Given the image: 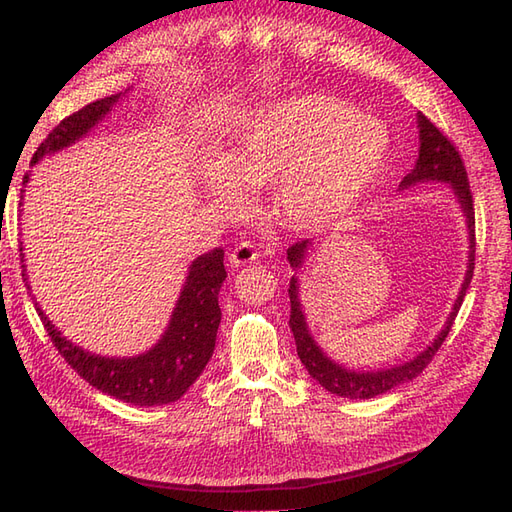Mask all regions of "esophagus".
I'll use <instances>...</instances> for the list:
<instances>
[{
  "label": "esophagus",
  "mask_w": 512,
  "mask_h": 512,
  "mask_svg": "<svg viewBox=\"0 0 512 512\" xmlns=\"http://www.w3.org/2000/svg\"><path fill=\"white\" fill-rule=\"evenodd\" d=\"M257 251L255 246L251 242H240L238 246L233 248L231 255H229V261L233 266H244V264H255L257 261Z\"/></svg>",
  "instance_id": "obj_1"
}]
</instances>
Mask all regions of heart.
Wrapping results in <instances>:
<instances>
[{
  "label": "heart",
  "instance_id": "b5f03b06",
  "mask_svg": "<svg viewBox=\"0 0 512 512\" xmlns=\"http://www.w3.org/2000/svg\"><path fill=\"white\" fill-rule=\"evenodd\" d=\"M389 134L350 103L294 95L259 110L229 166L209 160L201 186L220 212L242 214L244 188L277 183V209L296 231L316 233L348 216L385 168Z\"/></svg>",
  "mask_w": 512,
  "mask_h": 512
}]
</instances>
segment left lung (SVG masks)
<instances>
[{
	"mask_svg": "<svg viewBox=\"0 0 512 512\" xmlns=\"http://www.w3.org/2000/svg\"><path fill=\"white\" fill-rule=\"evenodd\" d=\"M417 127H419V157H417L415 168L402 179L400 188L404 190V188L415 186V183H422V181L450 183V188L454 190L458 203H461V207H463V214L467 218V229H469V266L465 272V281H463L461 292H458L454 309L450 311L448 322H445V326L437 335L435 342H432L424 352H419L415 359L406 361V363L398 365V368H391V370L352 372V370L342 368V365L333 363L320 350V346L313 342V337L307 331L303 307H300V300H298V279L292 277L290 290L287 292H290V303H292L290 329L294 333L298 357H300V361H303L311 378H316V381L326 391L337 393V396H342V398H350V400L376 398V396H381V393H387L389 389L398 387L402 383H409L415 376L422 374L426 365L432 361V357L437 355V350L445 342V337H448L452 324L456 320V313L463 305V298H465V292L471 283V277H474V255H476L474 225H476V218H474V199H471L469 179H467L463 157L456 151L454 142L448 136H443V131L437 125H432L430 119H426L422 112L417 114ZM309 246H311V242L303 240V242H296L287 248V261H290L294 270L303 266Z\"/></svg>",
	"mask_w": 512,
	"mask_h": 512,
	"instance_id": "left-lung-1",
	"label": "left lung"
}]
</instances>
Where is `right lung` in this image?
Segmentation results:
<instances>
[{
    "instance_id": "add662e5",
    "label": "right lung",
    "mask_w": 512,
    "mask_h": 512,
    "mask_svg": "<svg viewBox=\"0 0 512 512\" xmlns=\"http://www.w3.org/2000/svg\"><path fill=\"white\" fill-rule=\"evenodd\" d=\"M119 97L121 93L88 103L82 110L60 121L32 155V164L43 160L47 153H56L86 136L110 112ZM28 181L30 175L25 173L23 186ZM222 257H225V251L214 248V251L192 261L166 333L149 352L138 357L119 359L90 355L84 348L69 342L67 337H62L56 326L45 316V311L38 307V303L36 311L56 350L86 383L108 393V396H114L116 400L136 406L170 404L190 389V385L205 370L207 361L212 359L220 324L218 292L222 281L227 279ZM23 281L28 283V277Z\"/></svg>"
}]
</instances>
